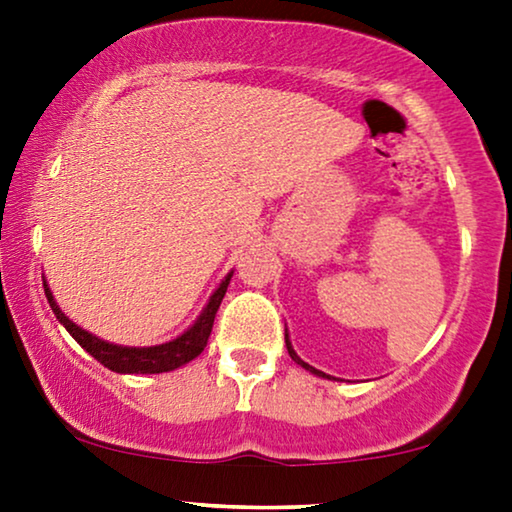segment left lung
I'll use <instances>...</instances> for the list:
<instances>
[{
    "label": "left lung",
    "instance_id": "8db88e82",
    "mask_svg": "<svg viewBox=\"0 0 512 512\" xmlns=\"http://www.w3.org/2000/svg\"><path fill=\"white\" fill-rule=\"evenodd\" d=\"M286 349H289V356L293 361L298 363L300 368H305V370H310L312 375H317V377H324V380H335V377H331V375H326V373H321V370H317V368H312L310 363H305L303 359H300V356L296 354V349H293V345H291V340H289V333H286Z\"/></svg>",
    "mask_w": 512,
    "mask_h": 512
}]
</instances>
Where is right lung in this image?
<instances>
[{"label": "right lung", "instance_id": "right-lung-1", "mask_svg": "<svg viewBox=\"0 0 512 512\" xmlns=\"http://www.w3.org/2000/svg\"><path fill=\"white\" fill-rule=\"evenodd\" d=\"M230 277H233V270L221 279V284L216 286V291L209 296L207 305L202 307L198 319H195L184 333L177 335V338L170 342H163V345H153V347L114 345V342L97 338V335L88 333L86 328L74 324V321L60 310V305L55 303L53 291L48 289L46 282H44V291H46L48 305H51V310L55 317H58L60 324L65 326L69 335H72V338L79 342L90 356H95L104 368L114 370V373H121V375H156V373H170L174 368L186 366L188 361H193L195 356H200L202 349L207 347L216 310H219L221 300L226 296Z\"/></svg>", "mask_w": 512, "mask_h": 512}]
</instances>
